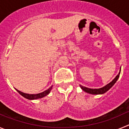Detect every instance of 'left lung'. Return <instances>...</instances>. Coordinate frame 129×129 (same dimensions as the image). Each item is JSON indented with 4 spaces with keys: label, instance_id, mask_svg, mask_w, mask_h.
Listing matches in <instances>:
<instances>
[{
    "label": "left lung",
    "instance_id": "obj_1",
    "mask_svg": "<svg viewBox=\"0 0 129 129\" xmlns=\"http://www.w3.org/2000/svg\"><path fill=\"white\" fill-rule=\"evenodd\" d=\"M120 72H121V69H120ZM120 72H119V74H118L116 76V77H115V78L112 81L110 82V83L107 84L106 86H103V87H102V88H95V89H94V88H89L85 87V86H81V85H80V87L81 88V89L83 90V91H85V92H86V93H88V94H104V93H105L106 92H107V91L109 90L110 88H111L112 86L114 85L115 83L117 81L118 79L119 78V77Z\"/></svg>",
    "mask_w": 129,
    "mask_h": 129
}]
</instances>
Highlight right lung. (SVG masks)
<instances>
[{"mask_svg":"<svg viewBox=\"0 0 129 129\" xmlns=\"http://www.w3.org/2000/svg\"><path fill=\"white\" fill-rule=\"evenodd\" d=\"M52 88V86H51V87L49 88L48 89H47L46 90L44 91V92H41V93H39V94H26V93H24V92H20V91L16 89V88L15 89L17 91L19 94L22 95V96H23L24 98H25L28 99V100H37V99L42 98H43V97L47 95L50 92Z\"/></svg>","mask_w":129,"mask_h":129,"instance_id":"right-lung-1","label":"right lung"}]
</instances>
